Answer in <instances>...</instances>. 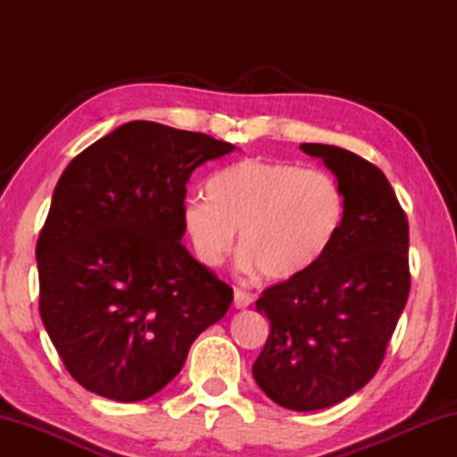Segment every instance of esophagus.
I'll list each match as a JSON object with an SVG mask.
<instances>
[{"instance_id": "1", "label": "esophagus", "mask_w": 457, "mask_h": 457, "mask_svg": "<svg viewBox=\"0 0 457 457\" xmlns=\"http://www.w3.org/2000/svg\"><path fill=\"white\" fill-rule=\"evenodd\" d=\"M253 303V296L250 292H245L242 288H236L234 290V304L236 308H247Z\"/></svg>"}]
</instances>
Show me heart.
I'll use <instances>...</instances> for the list:
<instances>
[{"instance_id":"b5f03b06","label":"heart","mask_w":457,"mask_h":457,"mask_svg":"<svg viewBox=\"0 0 457 457\" xmlns=\"http://www.w3.org/2000/svg\"><path fill=\"white\" fill-rule=\"evenodd\" d=\"M207 199L183 207L197 260L218 266L239 231L245 266L266 280L288 282L319 266L345 221L340 183L320 169L268 159H244L207 181Z\"/></svg>"}]
</instances>
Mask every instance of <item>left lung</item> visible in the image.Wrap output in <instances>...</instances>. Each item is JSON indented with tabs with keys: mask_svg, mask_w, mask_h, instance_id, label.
I'll list each match as a JSON object with an SVG mask.
<instances>
[{
	"mask_svg": "<svg viewBox=\"0 0 457 457\" xmlns=\"http://www.w3.org/2000/svg\"><path fill=\"white\" fill-rule=\"evenodd\" d=\"M345 193V221L327 256L304 276L262 292L270 335L252 367L260 389L292 411L351 397L381 367L409 298V223L378 167L346 149L303 143Z\"/></svg>",
	"mask_w": 457,
	"mask_h": 457,
	"instance_id": "1",
	"label": "left lung"
}]
</instances>
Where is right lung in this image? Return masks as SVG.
<instances>
[{"mask_svg": "<svg viewBox=\"0 0 457 457\" xmlns=\"http://www.w3.org/2000/svg\"><path fill=\"white\" fill-rule=\"evenodd\" d=\"M236 145L133 120L71 161L36 245L40 316L84 389L133 403L179 373L234 290L181 244L191 173Z\"/></svg>", "mask_w": 457, "mask_h": 457, "instance_id": "add662e5", "label": "right lung"}]
</instances>
